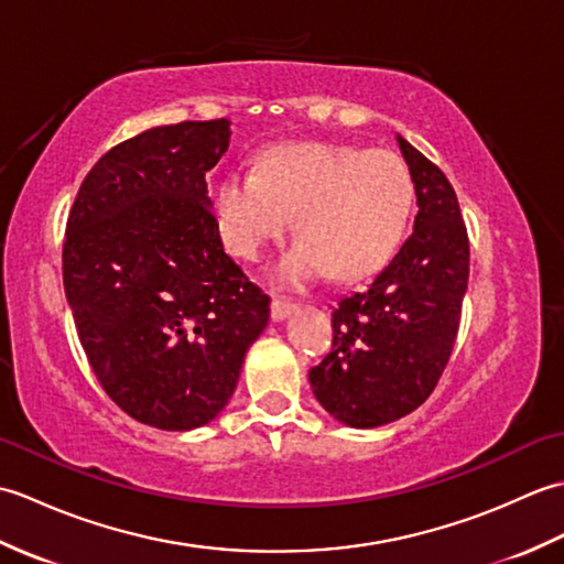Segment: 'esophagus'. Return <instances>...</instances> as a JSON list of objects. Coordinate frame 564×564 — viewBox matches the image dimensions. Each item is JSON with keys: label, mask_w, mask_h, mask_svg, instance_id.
I'll return each mask as SVG.
<instances>
[{"label": "esophagus", "mask_w": 564, "mask_h": 564, "mask_svg": "<svg viewBox=\"0 0 564 564\" xmlns=\"http://www.w3.org/2000/svg\"><path fill=\"white\" fill-rule=\"evenodd\" d=\"M293 310H295V303L281 301V297H273V301H271V319L273 322H281V319L289 317Z\"/></svg>", "instance_id": "obj_1"}]
</instances>
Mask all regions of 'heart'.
Masks as SVG:
<instances>
[{
    "label": "heart",
    "instance_id": "obj_1",
    "mask_svg": "<svg viewBox=\"0 0 564 564\" xmlns=\"http://www.w3.org/2000/svg\"><path fill=\"white\" fill-rule=\"evenodd\" d=\"M414 206L410 166L390 150L295 142L269 150L257 174L232 172L215 191L225 247L254 261L293 215L301 239L279 267L285 281L325 273L361 281L398 249Z\"/></svg>",
    "mask_w": 564,
    "mask_h": 564
}]
</instances>
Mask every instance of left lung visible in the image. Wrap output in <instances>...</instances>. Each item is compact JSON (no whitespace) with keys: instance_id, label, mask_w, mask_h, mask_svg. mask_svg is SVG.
Returning <instances> with one entry per match:
<instances>
[{"instance_id":"left-lung-1","label":"left lung","mask_w":564,"mask_h":564,"mask_svg":"<svg viewBox=\"0 0 564 564\" xmlns=\"http://www.w3.org/2000/svg\"><path fill=\"white\" fill-rule=\"evenodd\" d=\"M410 166L414 232L361 293L332 313V351L310 368L325 410L354 429L414 412L446 368L470 275V242L455 191L438 166L398 135Z\"/></svg>"}]
</instances>
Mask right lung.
<instances>
[{"label": "right lung", "instance_id": "add662e5", "mask_svg": "<svg viewBox=\"0 0 564 564\" xmlns=\"http://www.w3.org/2000/svg\"><path fill=\"white\" fill-rule=\"evenodd\" d=\"M230 121L150 128L91 166L69 210L63 283L106 394L138 422H213L269 322V295L225 254L206 174Z\"/></svg>", "mask_w": 564, "mask_h": 564}]
</instances>
